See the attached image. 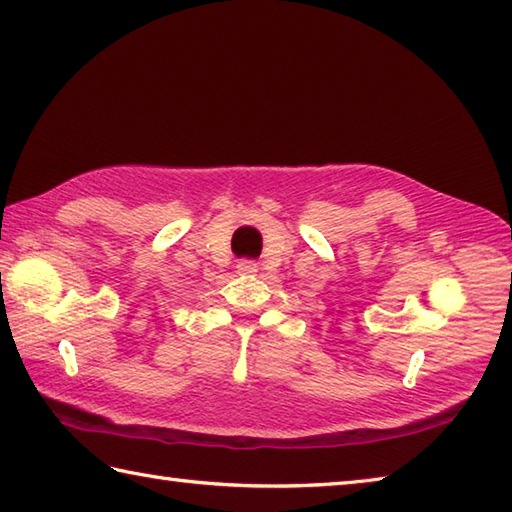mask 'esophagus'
Wrapping results in <instances>:
<instances>
[{"instance_id":"obj_1","label":"esophagus","mask_w":512,"mask_h":512,"mask_svg":"<svg viewBox=\"0 0 512 512\" xmlns=\"http://www.w3.org/2000/svg\"><path fill=\"white\" fill-rule=\"evenodd\" d=\"M237 273L239 275H253V273H257V264L250 262V259H242V262L237 264Z\"/></svg>"}]
</instances>
